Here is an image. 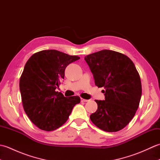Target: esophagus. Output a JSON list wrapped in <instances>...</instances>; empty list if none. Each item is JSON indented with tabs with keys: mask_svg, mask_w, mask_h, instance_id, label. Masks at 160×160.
Segmentation results:
<instances>
[{
	"mask_svg": "<svg viewBox=\"0 0 160 160\" xmlns=\"http://www.w3.org/2000/svg\"><path fill=\"white\" fill-rule=\"evenodd\" d=\"M89 101V100H86V99H83V98H81V102H87Z\"/></svg>",
	"mask_w": 160,
	"mask_h": 160,
	"instance_id": "34e87169",
	"label": "esophagus"
}]
</instances>
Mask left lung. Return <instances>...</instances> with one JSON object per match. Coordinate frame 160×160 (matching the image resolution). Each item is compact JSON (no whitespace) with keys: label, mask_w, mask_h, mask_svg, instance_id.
<instances>
[{"label":"left lung","mask_w":160,"mask_h":160,"mask_svg":"<svg viewBox=\"0 0 160 160\" xmlns=\"http://www.w3.org/2000/svg\"><path fill=\"white\" fill-rule=\"evenodd\" d=\"M93 73L95 84L104 87V100H97L98 109L90 115L102 131L116 132L134 117L142 96L140 77L127 56L112 50H102L84 57Z\"/></svg>","instance_id":"obj_1"}]
</instances>
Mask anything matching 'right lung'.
<instances>
[{
  "instance_id": "right-lung-1",
  "label": "right lung",
  "mask_w": 160,
  "mask_h": 160,
  "mask_svg": "<svg viewBox=\"0 0 160 160\" xmlns=\"http://www.w3.org/2000/svg\"><path fill=\"white\" fill-rule=\"evenodd\" d=\"M79 59L49 49L33 54L26 62L19 84L23 108L30 120L42 130L60 127L75 105L80 102V97L66 98L56 91L64 79L66 67Z\"/></svg>"
}]
</instances>
